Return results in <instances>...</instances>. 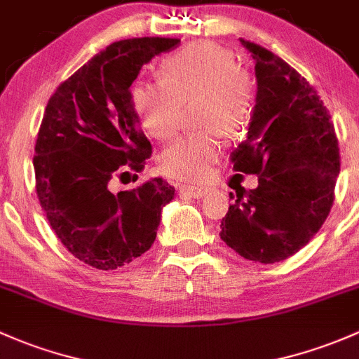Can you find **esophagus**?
<instances>
[{"label":"esophagus","mask_w":359,"mask_h":359,"mask_svg":"<svg viewBox=\"0 0 359 359\" xmlns=\"http://www.w3.org/2000/svg\"><path fill=\"white\" fill-rule=\"evenodd\" d=\"M179 191L191 198H203L211 191L210 186H196V184H179Z\"/></svg>","instance_id":"esophagus-1"}]
</instances>
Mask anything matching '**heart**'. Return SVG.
I'll list each match as a JSON object with an SVG mask.
<instances>
[{"mask_svg": "<svg viewBox=\"0 0 359 359\" xmlns=\"http://www.w3.org/2000/svg\"><path fill=\"white\" fill-rule=\"evenodd\" d=\"M163 81L139 79L130 88L135 116L149 135L167 139L179 127L184 103L198 97V122L205 130L179 135L160 154L161 172L179 180H199L220 158L224 134H236L251 116L252 89L233 55L199 41L161 63Z\"/></svg>", "mask_w": 359, "mask_h": 359, "instance_id": "b5f03b06", "label": "heart"}]
</instances>
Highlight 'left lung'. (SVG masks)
<instances>
[{
	"label": "left lung",
	"instance_id": "obj_1",
	"mask_svg": "<svg viewBox=\"0 0 359 359\" xmlns=\"http://www.w3.org/2000/svg\"><path fill=\"white\" fill-rule=\"evenodd\" d=\"M256 97L246 142L232 153L237 172L258 187L237 194L220 237L243 258L277 263L306 246L329 217L341 172L337 135L316 90L289 63L249 41Z\"/></svg>",
	"mask_w": 359,
	"mask_h": 359
}]
</instances>
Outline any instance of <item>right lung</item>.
I'll list each match as a JSON object with an SVG mask.
<instances>
[{"label":"right lung","instance_id":"1","mask_svg":"<svg viewBox=\"0 0 359 359\" xmlns=\"http://www.w3.org/2000/svg\"><path fill=\"white\" fill-rule=\"evenodd\" d=\"M179 44L168 37L116 41L48 101L34 156L37 198L63 246L93 269L115 270L144 255L175 196L163 179L132 191L111 186L129 173L126 165L139 172L151 156L132 108V82L153 56Z\"/></svg>","mask_w":359,"mask_h":359}]
</instances>
